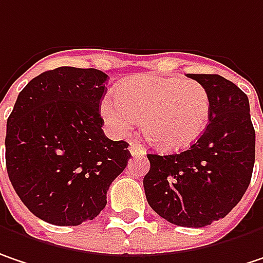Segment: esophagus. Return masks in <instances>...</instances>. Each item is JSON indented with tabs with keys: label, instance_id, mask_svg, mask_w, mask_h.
I'll return each mask as SVG.
<instances>
[{
	"label": "esophagus",
	"instance_id": "34e87169",
	"mask_svg": "<svg viewBox=\"0 0 263 263\" xmlns=\"http://www.w3.org/2000/svg\"><path fill=\"white\" fill-rule=\"evenodd\" d=\"M129 152H131L132 156H144L146 155L144 147L141 146V144H138V143H131L129 144Z\"/></svg>",
	"mask_w": 263,
	"mask_h": 263
}]
</instances>
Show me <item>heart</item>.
I'll return each mask as SVG.
<instances>
[{
  "instance_id": "1",
  "label": "heart",
  "mask_w": 263,
  "mask_h": 263,
  "mask_svg": "<svg viewBox=\"0 0 263 263\" xmlns=\"http://www.w3.org/2000/svg\"><path fill=\"white\" fill-rule=\"evenodd\" d=\"M211 111L209 90L196 80L138 74L101 101L110 129L125 134L141 119V131L153 147L180 152L199 140Z\"/></svg>"
}]
</instances>
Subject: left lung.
<instances>
[{"instance_id":"8db88e82","label":"left lung","mask_w":263,"mask_h":263,"mask_svg":"<svg viewBox=\"0 0 263 263\" xmlns=\"http://www.w3.org/2000/svg\"><path fill=\"white\" fill-rule=\"evenodd\" d=\"M210 93L207 129L187 150L147 155L148 205L170 223L202 228L223 219L246 193L255 165V128L247 95L217 74H189Z\"/></svg>"}]
</instances>
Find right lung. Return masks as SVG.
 Here are the masks:
<instances>
[{
	"mask_svg": "<svg viewBox=\"0 0 263 263\" xmlns=\"http://www.w3.org/2000/svg\"><path fill=\"white\" fill-rule=\"evenodd\" d=\"M107 77L95 68L46 71L21 90L8 116V178L28 210L47 223L95 219L131 159L126 141L102 131Z\"/></svg>",
	"mask_w": 263,
	"mask_h": 263,
	"instance_id": "add662e5",
	"label": "right lung"
}]
</instances>
